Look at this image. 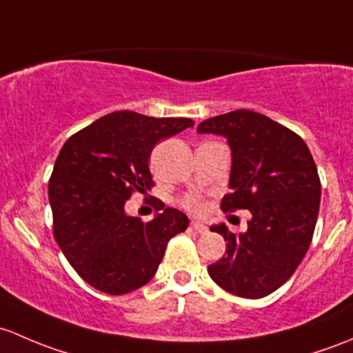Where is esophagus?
<instances>
[{
  "instance_id": "34e87169",
  "label": "esophagus",
  "mask_w": 353,
  "mask_h": 353,
  "mask_svg": "<svg viewBox=\"0 0 353 353\" xmlns=\"http://www.w3.org/2000/svg\"><path fill=\"white\" fill-rule=\"evenodd\" d=\"M190 226H192V230H194L195 232H201V234H202V232H207V226H203L202 223H197V221H194V223H192Z\"/></svg>"
}]
</instances>
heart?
<instances>
[{"label":"heart","mask_w":353,"mask_h":353,"mask_svg":"<svg viewBox=\"0 0 353 353\" xmlns=\"http://www.w3.org/2000/svg\"><path fill=\"white\" fill-rule=\"evenodd\" d=\"M185 207H187L188 210H192V212H202L203 207H205V203H203V201L199 195H190V197L185 201Z\"/></svg>","instance_id":"1"}]
</instances>
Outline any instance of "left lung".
Wrapping results in <instances>:
<instances>
[{
    "mask_svg": "<svg viewBox=\"0 0 353 353\" xmlns=\"http://www.w3.org/2000/svg\"><path fill=\"white\" fill-rule=\"evenodd\" d=\"M197 132L224 136L231 148V192L221 209L252 212L246 232L210 228L228 243L209 275L234 296L260 299L285 284L310 250L321 197L316 163L303 137L253 110L207 119Z\"/></svg>",
    "mask_w": 353,
    "mask_h": 353,
    "instance_id": "obj_1",
    "label": "left lung"
}]
</instances>
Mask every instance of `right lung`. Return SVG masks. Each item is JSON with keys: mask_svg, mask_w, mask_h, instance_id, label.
<instances>
[{"mask_svg": "<svg viewBox=\"0 0 353 353\" xmlns=\"http://www.w3.org/2000/svg\"><path fill=\"white\" fill-rule=\"evenodd\" d=\"M194 125L185 117L112 112L64 143L49 180L52 231L76 274L110 296L132 292L154 277L166 245L188 226L180 210L151 199L152 221L127 216L132 194L154 187L152 148Z\"/></svg>", "mask_w": 353, "mask_h": 353, "instance_id": "right-lung-1", "label": "right lung"}]
</instances>
